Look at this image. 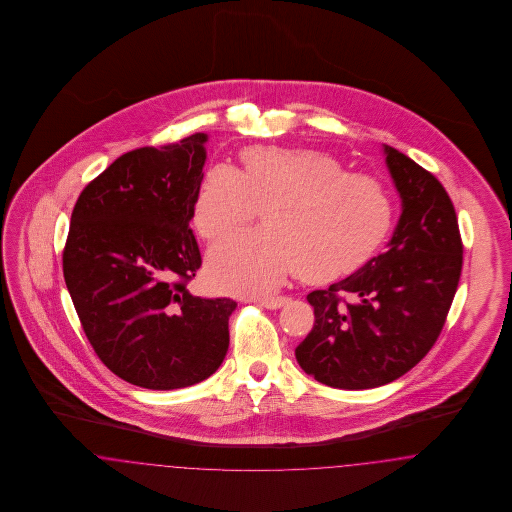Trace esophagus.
<instances>
[{
	"label": "esophagus",
	"mask_w": 512,
	"mask_h": 512,
	"mask_svg": "<svg viewBox=\"0 0 512 512\" xmlns=\"http://www.w3.org/2000/svg\"><path fill=\"white\" fill-rule=\"evenodd\" d=\"M286 301H288V297H284V295H278V297H259L257 299V303L267 307V309H280Z\"/></svg>",
	"instance_id": "obj_1"
}]
</instances>
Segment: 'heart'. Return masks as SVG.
I'll list each match as a JSON object with an SVG mask.
<instances>
[{
    "label": "heart",
    "instance_id": "1",
    "mask_svg": "<svg viewBox=\"0 0 512 512\" xmlns=\"http://www.w3.org/2000/svg\"><path fill=\"white\" fill-rule=\"evenodd\" d=\"M244 171L215 165L195 194L194 224L219 244L263 207L265 226L211 253L215 284L270 292L288 274L328 284L365 267L395 222L391 192L380 180L347 172L332 153L309 147H247Z\"/></svg>",
    "mask_w": 512,
    "mask_h": 512
}]
</instances>
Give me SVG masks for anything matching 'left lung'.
<instances>
[{
	"label": "left lung",
	"mask_w": 512,
	"mask_h": 512,
	"mask_svg": "<svg viewBox=\"0 0 512 512\" xmlns=\"http://www.w3.org/2000/svg\"><path fill=\"white\" fill-rule=\"evenodd\" d=\"M403 199L388 251L307 295L315 324L295 349L301 368L340 390L397 380L434 347L459 286L463 240L453 201L432 172L386 146Z\"/></svg>",
	"instance_id": "8db88e82"
}]
</instances>
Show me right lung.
<instances>
[{
	"label": "right lung",
	"instance_id": "1",
	"mask_svg": "<svg viewBox=\"0 0 512 512\" xmlns=\"http://www.w3.org/2000/svg\"><path fill=\"white\" fill-rule=\"evenodd\" d=\"M207 136L121 155L78 195L63 276L99 361L124 382L176 390L228 351L230 297L188 290L201 253L190 230Z\"/></svg>",
	"mask_w": 512,
	"mask_h": 512
}]
</instances>
